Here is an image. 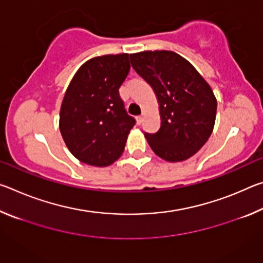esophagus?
I'll list each match as a JSON object with an SVG mask.
<instances>
[{"mask_svg": "<svg viewBox=\"0 0 263 263\" xmlns=\"http://www.w3.org/2000/svg\"><path fill=\"white\" fill-rule=\"evenodd\" d=\"M136 119H137V124H139L140 125V124L142 123V116H137Z\"/></svg>", "mask_w": 263, "mask_h": 263, "instance_id": "1", "label": "esophagus"}]
</instances>
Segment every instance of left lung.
<instances>
[{"label":"left lung","mask_w":263,"mask_h":263,"mask_svg":"<svg viewBox=\"0 0 263 263\" xmlns=\"http://www.w3.org/2000/svg\"><path fill=\"white\" fill-rule=\"evenodd\" d=\"M133 69L158 97L161 126L145 133L153 152L169 162L189 159L203 147L216 121L211 87L188 60L172 51L130 54Z\"/></svg>","instance_id":"obj_1"}]
</instances>
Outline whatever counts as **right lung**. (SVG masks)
Listing matches in <instances>:
<instances>
[{
	"label": "right lung",
	"instance_id": "1",
	"mask_svg": "<svg viewBox=\"0 0 263 263\" xmlns=\"http://www.w3.org/2000/svg\"><path fill=\"white\" fill-rule=\"evenodd\" d=\"M130 72L127 53L96 57L79 68L62 100L59 127L68 149L96 167L114 163L125 148L136 119L119 96Z\"/></svg>",
	"mask_w": 263,
	"mask_h": 263
}]
</instances>
